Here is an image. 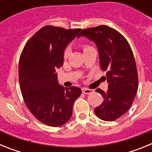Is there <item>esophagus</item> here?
Wrapping results in <instances>:
<instances>
[{
    "label": "esophagus",
    "instance_id": "obj_1",
    "mask_svg": "<svg viewBox=\"0 0 152 152\" xmlns=\"http://www.w3.org/2000/svg\"><path fill=\"white\" fill-rule=\"evenodd\" d=\"M94 90L88 89V88H82V93H84L85 94H93V93H94Z\"/></svg>",
    "mask_w": 152,
    "mask_h": 152
}]
</instances>
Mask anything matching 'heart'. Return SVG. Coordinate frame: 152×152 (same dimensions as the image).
I'll return each instance as SVG.
<instances>
[{
	"label": "heart",
	"instance_id": "b5f03b06",
	"mask_svg": "<svg viewBox=\"0 0 152 152\" xmlns=\"http://www.w3.org/2000/svg\"><path fill=\"white\" fill-rule=\"evenodd\" d=\"M83 48H84V51L86 50V49H89V48H91L90 46H88V45H83ZM68 55H69V50L68 49H66L65 50V52H64V57L66 58H68Z\"/></svg>",
	"mask_w": 152,
	"mask_h": 152
}]
</instances>
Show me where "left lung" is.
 I'll return each mask as SVG.
<instances>
[{
  "mask_svg": "<svg viewBox=\"0 0 152 152\" xmlns=\"http://www.w3.org/2000/svg\"><path fill=\"white\" fill-rule=\"evenodd\" d=\"M80 36L94 42L101 69L107 72V91L96 90L103 102L94 109L95 114L104 121L116 120L129 110L138 90V72L131 47L123 35L103 25L83 29Z\"/></svg>",
  "mask_w": 152,
  "mask_h": 152,
  "instance_id": "obj_1",
  "label": "left lung"
}]
</instances>
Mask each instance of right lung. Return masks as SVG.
<instances>
[{"label": "right lung", "mask_w": 152, "mask_h": 152, "mask_svg": "<svg viewBox=\"0 0 152 152\" xmlns=\"http://www.w3.org/2000/svg\"><path fill=\"white\" fill-rule=\"evenodd\" d=\"M81 29L45 26L27 42L19 62V80L26 107L41 123L57 127L68 121L74 102L80 96L77 87L64 88L56 70L64 63L67 45Z\"/></svg>", "instance_id": "1"}]
</instances>
